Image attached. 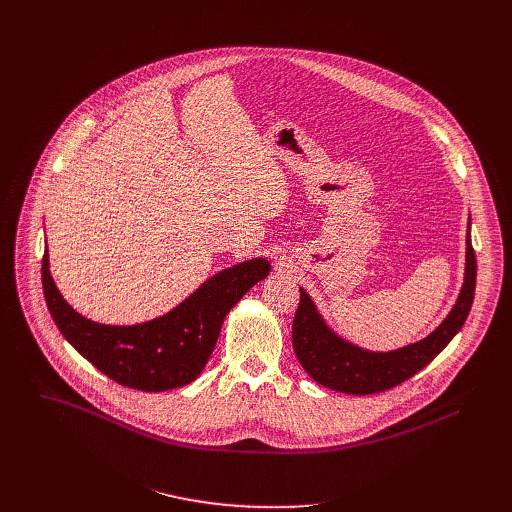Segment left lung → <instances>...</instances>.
<instances>
[{"mask_svg": "<svg viewBox=\"0 0 512 512\" xmlns=\"http://www.w3.org/2000/svg\"><path fill=\"white\" fill-rule=\"evenodd\" d=\"M477 260L467 230L465 282L451 313L438 329L416 345L392 353H368L331 333L309 295L299 290L293 317V349L305 372L319 384L347 394H376L390 390L430 365L463 327L475 297Z\"/></svg>", "mask_w": 512, "mask_h": 512, "instance_id": "8db88e82", "label": "left lung"}]
</instances>
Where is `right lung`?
Wrapping results in <instances>:
<instances>
[{"instance_id": "right-lung-1", "label": "right lung", "mask_w": 512, "mask_h": 512, "mask_svg": "<svg viewBox=\"0 0 512 512\" xmlns=\"http://www.w3.org/2000/svg\"><path fill=\"white\" fill-rule=\"evenodd\" d=\"M268 272L264 258L242 262L205 282L167 315L142 325L114 327L78 315L63 299L49 272L47 250L41 264L45 301L63 337L108 378L144 392L193 382L209 363L226 313Z\"/></svg>"}]
</instances>
